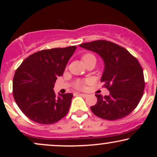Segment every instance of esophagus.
Returning a JSON list of instances; mask_svg holds the SVG:
<instances>
[{
  "label": "esophagus",
  "instance_id": "34e87169",
  "mask_svg": "<svg viewBox=\"0 0 157 157\" xmlns=\"http://www.w3.org/2000/svg\"><path fill=\"white\" fill-rule=\"evenodd\" d=\"M79 95H80V96L83 97H86L88 96V94H82V93H78Z\"/></svg>",
  "mask_w": 157,
  "mask_h": 157
}]
</instances>
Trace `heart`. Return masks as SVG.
I'll return each instance as SVG.
<instances>
[{
    "label": "heart",
    "mask_w": 157,
    "mask_h": 157,
    "mask_svg": "<svg viewBox=\"0 0 157 157\" xmlns=\"http://www.w3.org/2000/svg\"><path fill=\"white\" fill-rule=\"evenodd\" d=\"M93 57V56L91 55H89V54H88V55H85L83 57H82V60H83L84 59L88 58V57ZM76 87L78 88V89H83L84 85H83V83H82V82H77Z\"/></svg>",
    "instance_id": "b5f03b06"
}]
</instances>
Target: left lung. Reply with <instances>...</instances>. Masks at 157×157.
Listing matches in <instances>:
<instances>
[{
    "mask_svg": "<svg viewBox=\"0 0 157 157\" xmlns=\"http://www.w3.org/2000/svg\"><path fill=\"white\" fill-rule=\"evenodd\" d=\"M80 47L97 53L104 62L101 82L109 91V96L95 94L96 105L91 111L108 120L122 119L135 109L145 89L143 70L128 50L107 40L85 43Z\"/></svg>",
    "mask_w": 157,
    "mask_h": 157,
    "instance_id": "8db88e82",
    "label": "left lung"
}]
</instances>
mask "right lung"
<instances>
[{
  "label": "right lung",
  "instance_id": "1",
  "mask_svg": "<svg viewBox=\"0 0 157 157\" xmlns=\"http://www.w3.org/2000/svg\"><path fill=\"white\" fill-rule=\"evenodd\" d=\"M75 46L42 50L29 56L16 70L13 96L29 119L40 124H53L67 114L72 94H58L54 87L62 76Z\"/></svg>",
  "mask_w": 157,
  "mask_h": 157
}]
</instances>
